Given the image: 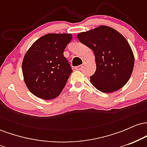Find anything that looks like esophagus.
Listing matches in <instances>:
<instances>
[{"instance_id":"1","label":"esophagus","mask_w":147,"mask_h":147,"mask_svg":"<svg viewBox=\"0 0 147 147\" xmlns=\"http://www.w3.org/2000/svg\"><path fill=\"white\" fill-rule=\"evenodd\" d=\"M83 68V65H77V66L75 67V70H81Z\"/></svg>"}]
</instances>
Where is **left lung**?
<instances>
[{
    "label": "left lung",
    "instance_id": "8db88e82",
    "mask_svg": "<svg viewBox=\"0 0 147 147\" xmlns=\"http://www.w3.org/2000/svg\"><path fill=\"white\" fill-rule=\"evenodd\" d=\"M77 38L95 54L96 71L90 77V82L97 90L109 93L127 83L133 72L134 55L120 33L101 25L78 34Z\"/></svg>",
    "mask_w": 147,
    "mask_h": 147
}]
</instances>
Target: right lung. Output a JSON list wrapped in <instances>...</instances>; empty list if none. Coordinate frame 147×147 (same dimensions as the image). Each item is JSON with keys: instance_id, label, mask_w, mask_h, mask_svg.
<instances>
[{"instance_id": "add662e5", "label": "right lung", "mask_w": 147, "mask_h": 147, "mask_svg": "<svg viewBox=\"0 0 147 147\" xmlns=\"http://www.w3.org/2000/svg\"><path fill=\"white\" fill-rule=\"evenodd\" d=\"M71 34H48L37 39L22 63L25 83L33 95L45 100L60 95L72 72L63 55Z\"/></svg>"}]
</instances>
